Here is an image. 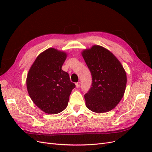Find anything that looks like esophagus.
<instances>
[{
  "instance_id": "34e87169",
  "label": "esophagus",
  "mask_w": 152,
  "mask_h": 152,
  "mask_svg": "<svg viewBox=\"0 0 152 152\" xmlns=\"http://www.w3.org/2000/svg\"><path fill=\"white\" fill-rule=\"evenodd\" d=\"M80 86V82H77V83H76V87H79Z\"/></svg>"
}]
</instances>
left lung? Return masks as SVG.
I'll return each mask as SVG.
<instances>
[{"instance_id": "left-lung-1", "label": "left lung", "mask_w": 152, "mask_h": 152, "mask_svg": "<svg viewBox=\"0 0 152 152\" xmlns=\"http://www.w3.org/2000/svg\"><path fill=\"white\" fill-rule=\"evenodd\" d=\"M82 54L92 76L91 88L84 95L86 107L96 113L108 112L123 97L126 72L117 58L99 45L84 50Z\"/></svg>"}]
</instances>
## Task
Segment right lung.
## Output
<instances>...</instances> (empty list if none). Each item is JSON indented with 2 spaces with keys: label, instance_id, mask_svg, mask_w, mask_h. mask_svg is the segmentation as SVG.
<instances>
[{
  "label": "right lung",
  "instance_id": "add662e5",
  "mask_svg": "<svg viewBox=\"0 0 152 152\" xmlns=\"http://www.w3.org/2000/svg\"><path fill=\"white\" fill-rule=\"evenodd\" d=\"M66 53L49 48L39 55L31 66L26 87L33 102L45 113L56 114L65 110L75 84L61 67Z\"/></svg>",
  "mask_w": 152,
  "mask_h": 152
}]
</instances>
